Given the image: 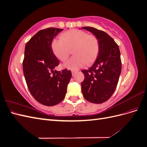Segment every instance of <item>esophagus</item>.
<instances>
[{"label": "esophagus", "mask_w": 147, "mask_h": 147, "mask_svg": "<svg viewBox=\"0 0 147 147\" xmlns=\"http://www.w3.org/2000/svg\"><path fill=\"white\" fill-rule=\"evenodd\" d=\"M71 72H72V75H74L75 73L77 72V70H71Z\"/></svg>", "instance_id": "1"}]
</instances>
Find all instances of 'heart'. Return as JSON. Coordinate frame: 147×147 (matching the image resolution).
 Masks as SVG:
<instances>
[{
	"label": "heart",
	"mask_w": 147,
	"mask_h": 147,
	"mask_svg": "<svg viewBox=\"0 0 147 147\" xmlns=\"http://www.w3.org/2000/svg\"><path fill=\"white\" fill-rule=\"evenodd\" d=\"M51 48L56 57L62 62L67 60L72 50L74 56L64 67L70 70H77L95 61L99 53V44L95 35L73 29L62 34L61 39L53 40Z\"/></svg>",
	"instance_id": "obj_1"
}]
</instances>
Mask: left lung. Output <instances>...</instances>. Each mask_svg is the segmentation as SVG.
<instances>
[{"mask_svg":"<svg viewBox=\"0 0 147 147\" xmlns=\"http://www.w3.org/2000/svg\"><path fill=\"white\" fill-rule=\"evenodd\" d=\"M98 39L99 50L94 63L88 70H82L84 79L82 92L86 100L102 104L109 100L116 90L121 70L120 51L117 43L104 31L83 27Z\"/></svg>","mask_w":147,"mask_h":147,"instance_id":"left-lung-1","label":"left lung"}]
</instances>
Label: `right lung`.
Masks as SVG:
<instances>
[{"instance_id":"1","label":"right lung","mask_w":147,"mask_h":147,"mask_svg":"<svg viewBox=\"0 0 147 147\" xmlns=\"http://www.w3.org/2000/svg\"><path fill=\"white\" fill-rule=\"evenodd\" d=\"M62 29L50 28L39 30L26 44L23 68L30 94L39 103L53 106L63 100L72 72L56 71L59 61L51 48L53 39Z\"/></svg>"}]
</instances>
